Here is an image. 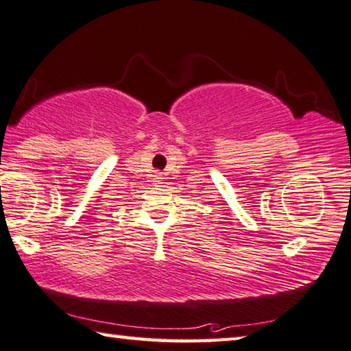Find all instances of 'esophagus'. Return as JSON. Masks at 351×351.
<instances>
[{"instance_id":"34e87169","label":"esophagus","mask_w":351,"mask_h":351,"mask_svg":"<svg viewBox=\"0 0 351 351\" xmlns=\"http://www.w3.org/2000/svg\"><path fill=\"white\" fill-rule=\"evenodd\" d=\"M160 179H162V177H157V180H156V182H162Z\"/></svg>"}]
</instances>
